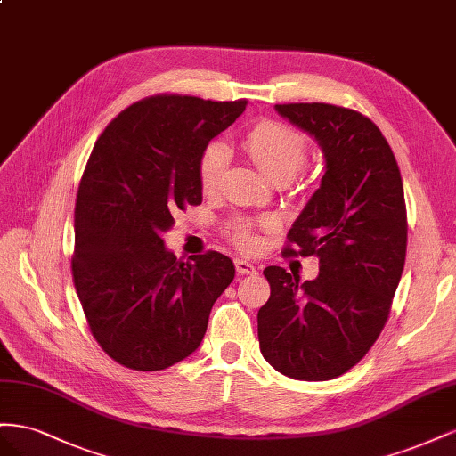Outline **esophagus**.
I'll return each instance as SVG.
<instances>
[{
	"label": "esophagus",
	"instance_id": "esophagus-1",
	"mask_svg": "<svg viewBox=\"0 0 456 456\" xmlns=\"http://www.w3.org/2000/svg\"><path fill=\"white\" fill-rule=\"evenodd\" d=\"M235 267L240 275H256L257 273V267L252 262H248V259H235Z\"/></svg>",
	"mask_w": 456,
	"mask_h": 456
}]
</instances>
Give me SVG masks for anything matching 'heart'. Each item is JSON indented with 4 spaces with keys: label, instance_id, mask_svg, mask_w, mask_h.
I'll return each mask as SVG.
<instances>
[{
    "label": "heart",
    "instance_id": "heart-1",
    "mask_svg": "<svg viewBox=\"0 0 456 456\" xmlns=\"http://www.w3.org/2000/svg\"><path fill=\"white\" fill-rule=\"evenodd\" d=\"M242 149L252 164L269 181H290L302 170L307 156L305 139L292 127L275 120H264L252 126L242 137ZM229 152L221 142H212L199 162V183L204 194H214L224 177ZM271 227V221L237 219L231 224V239L242 250H254L257 246L256 229Z\"/></svg>",
    "mask_w": 456,
    "mask_h": 456
}]
</instances>
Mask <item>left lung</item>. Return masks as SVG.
I'll return each mask as SVG.
<instances>
[{
	"label": "left lung",
	"instance_id": "left-lung-1",
	"mask_svg": "<svg viewBox=\"0 0 456 456\" xmlns=\"http://www.w3.org/2000/svg\"><path fill=\"white\" fill-rule=\"evenodd\" d=\"M275 110L315 137L321 187L289 231L284 254L317 256L304 284L271 265V296L257 311V338L271 367L296 380L347 372L380 336L405 265L407 210L395 156L372 120L327 102Z\"/></svg>",
	"mask_w": 456,
	"mask_h": 456
}]
</instances>
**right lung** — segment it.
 <instances>
[{"instance_id":"right-lung-1","label":"right lung","mask_w":456,"mask_h":456,"mask_svg":"<svg viewBox=\"0 0 456 456\" xmlns=\"http://www.w3.org/2000/svg\"><path fill=\"white\" fill-rule=\"evenodd\" d=\"M246 101L154 95L105 127L74 210L72 279L91 334L134 370H162L197 351L235 265L219 252L181 262L162 232L202 202L199 162Z\"/></svg>"}]
</instances>
